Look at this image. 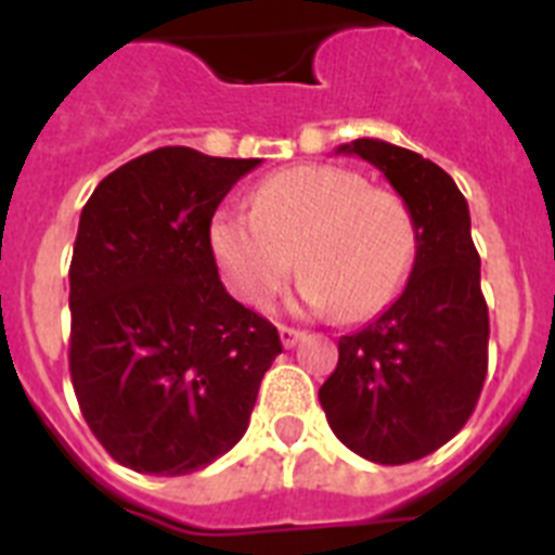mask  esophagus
I'll return each mask as SVG.
<instances>
[{
	"label": "esophagus",
	"mask_w": 555,
	"mask_h": 555,
	"mask_svg": "<svg viewBox=\"0 0 555 555\" xmlns=\"http://www.w3.org/2000/svg\"><path fill=\"white\" fill-rule=\"evenodd\" d=\"M305 334L299 328H291V325H279V339H282V346L294 348Z\"/></svg>",
	"instance_id": "34e87169"
}]
</instances>
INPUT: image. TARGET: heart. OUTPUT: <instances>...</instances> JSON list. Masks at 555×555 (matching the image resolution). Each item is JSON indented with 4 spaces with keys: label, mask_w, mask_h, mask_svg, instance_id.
<instances>
[{
    "label": "heart",
    "mask_w": 555,
    "mask_h": 555,
    "mask_svg": "<svg viewBox=\"0 0 555 555\" xmlns=\"http://www.w3.org/2000/svg\"><path fill=\"white\" fill-rule=\"evenodd\" d=\"M209 250L230 291L253 308L285 287L296 256L302 305L360 322L403 294L417 224L397 192L371 186L354 169L308 164L264 178L250 212H216Z\"/></svg>",
    "instance_id": "b5f03b06"
}]
</instances>
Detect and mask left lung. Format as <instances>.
I'll list each match as a JSON object with an SVG mask.
<instances>
[{"mask_svg": "<svg viewBox=\"0 0 555 555\" xmlns=\"http://www.w3.org/2000/svg\"><path fill=\"white\" fill-rule=\"evenodd\" d=\"M337 152L374 164L409 204L417 259L403 294L339 339L320 403L351 452L374 464H409L455 438L481 397L490 343L481 259L466 198L438 164L374 138Z\"/></svg>", "mask_w": 555, "mask_h": 555, "instance_id": "8db88e82", "label": "left lung"}]
</instances>
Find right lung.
<instances>
[{
	"instance_id": "1",
	"label": "right lung",
	"mask_w": 555,
	"mask_h": 555,
	"mask_svg": "<svg viewBox=\"0 0 555 555\" xmlns=\"http://www.w3.org/2000/svg\"><path fill=\"white\" fill-rule=\"evenodd\" d=\"M259 158L160 146L106 176L80 212L68 369L117 464L204 469L242 440L279 331L227 294L209 221Z\"/></svg>"
}]
</instances>
